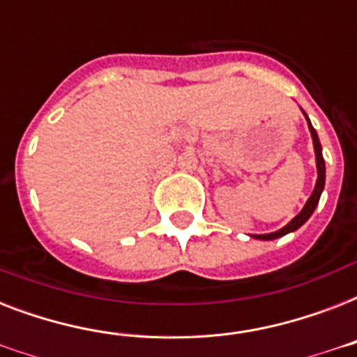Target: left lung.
Masks as SVG:
<instances>
[{"instance_id":"8db88e82","label":"left lung","mask_w":357,"mask_h":357,"mask_svg":"<svg viewBox=\"0 0 357 357\" xmlns=\"http://www.w3.org/2000/svg\"><path fill=\"white\" fill-rule=\"evenodd\" d=\"M302 113H304V111H302ZM304 116H305V120H307V128H310L311 139H313V148H315V162H317L315 189H313L311 196L307 198V202H305V206L302 207V211H300L298 215H296V217L291 220V222L285 224L282 229L272 231V234L250 235V237L259 238V241H272V238H280V237H283V235L293 234V231H296L298 228H302V226H304V224L310 220V217L313 215V211H315V207L319 206V200H321L322 190H324V181H326V165H324V157H322V146H321V140H319V135H317V131L313 129V126H311L310 119H307V114L304 113Z\"/></svg>"}]
</instances>
